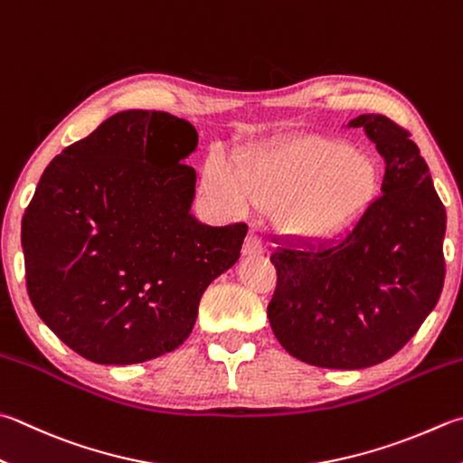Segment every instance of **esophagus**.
Returning a JSON list of instances; mask_svg holds the SVG:
<instances>
[{
	"label": "esophagus",
	"mask_w": 463,
	"mask_h": 463,
	"mask_svg": "<svg viewBox=\"0 0 463 463\" xmlns=\"http://www.w3.org/2000/svg\"><path fill=\"white\" fill-rule=\"evenodd\" d=\"M243 254L246 256H260L264 254V246H261V240L256 232H250L246 243H243Z\"/></svg>",
	"instance_id": "34e87169"
}]
</instances>
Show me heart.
I'll return each mask as SVG.
<instances>
[{
    "mask_svg": "<svg viewBox=\"0 0 463 463\" xmlns=\"http://www.w3.org/2000/svg\"><path fill=\"white\" fill-rule=\"evenodd\" d=\"M205 191L225 215L250 203L276 209L274 223L286 238L320 241L348 228L377 191V169L351 146L314 143L261 156L246 167L212 161Z\"/></svg>",
    "mask_w": 463,
    "mask_h": 463,
    "instance_id": "1",
    "label": "heart"
}]
</instances>
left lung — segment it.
<instances>
[{"label": "left lung", "instance_id": "left-lung-1", "mask_svg": "<svg viewBox=\"0 0 463 463\" xmlns=\"http://www.w3.org/2000/svg\"><path fill=\"white\" fill-rule=\"evenodd\" d=\"M348 127L385 159L381 197L336 240L280 243L268 318L288 353L322 369H364L401 351L439 300L446 207L405 128L383 115Z\"/></svg>", "mask_w": 463, "mask_h": 463}]
</instances>
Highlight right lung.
I'll return each mask as SVG.
<instances>
[{
  "label": "right lung",
  "instance_id": "add662e5",
  "mask_svg": "<svg viewBox=\"0 0 463 463\" xmlns=\"http://www.w3.org/2000/svg\"><path fill=\"white\" fill-rule=\"evenodd\" d=\"M197 130L161 110H123L43 171L22 220L25 286L38 317L99 364L175 351L199 300L240 258L246 223L191 215Z\"/></svg>",
  "mask_w": 463,
  "mask_h": 463
}]
</instances>
